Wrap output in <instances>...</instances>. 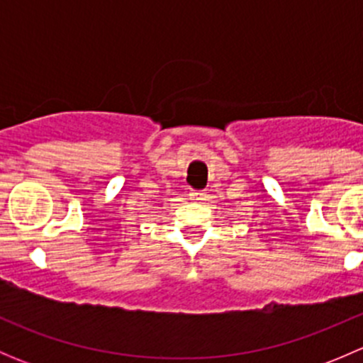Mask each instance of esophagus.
<instances>
[{"label": "esophagus", "instance_id": "34e87169", "mask_svg": "<svg viewBox=\"0 0 363 363\" xmlns=\"http://www.w3.org/2000/svg\"><path fill=\"white\" fill-rule=\"evenodd\" d=\"M189 196H191L193 202H203V200H207V193H205L203 189H193V191L189 193Z\"/></svg>", "mask_w": 363, "mask_h": 363}]
</instances>
